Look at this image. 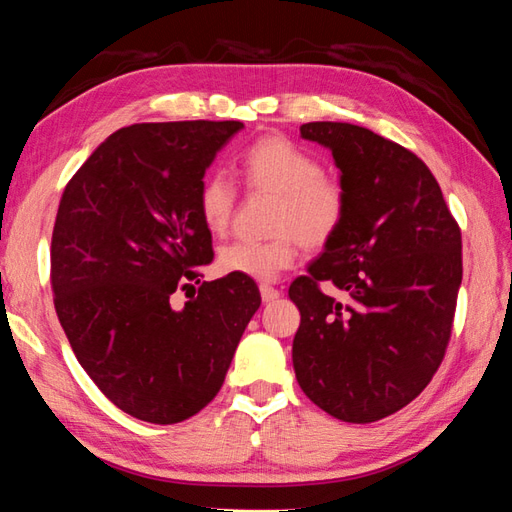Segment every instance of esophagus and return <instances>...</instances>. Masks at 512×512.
<instances>
[{
    "label": "esophagus",
    "mask_w": 512,
    "mask_h": 512,
    "mask_svg": "<svg viewBox=\"0 0 512 512\" xmlns=\"http://www.w3.org/2000/svg\"><path fill=\"white\" fill-rule=\"evenodd\" d=\"M259 293H262V300L264 302H273V300H277V298L282 296V291L271 287V284H262V287H259Z\"/></svg>",
    "instance_id": "34e87169"
}]
</instances>
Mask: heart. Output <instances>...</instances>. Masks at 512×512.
Returning a JSON list of instances; mask_svg holds the SVG:
<instances>
[{
	"label": "heart",
	"mask_w": 512,
	"mask_h": 512,
	"mask_svg": "<svg viewBox=\"0 0 512 512\" xmlns=\"http://www.w3.org/2000/svg\"><path fill=\"white\" fill-rule=\"evenodd\" d=\"M248 192L271 194V232L266 241H232L219 253L223 273L250 280H273L296 262L300 244L323 250L341 235L350 214V189L343 178L327 173L323 160L284 135H264L246 146L237 160ZM198 216L212 235L230 228L237 187L225 173L203 178L196 194Z\"/></svg>",
	"instance_id": "b5f03b06"
}]
</instances>
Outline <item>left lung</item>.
Wrapping results in <instances>:
<instances>
[{
  "label": "left lung",
  "mask_w": 512,
  "mask_h": 512,
  "mask_svg": "<svg viewBox=\"0 0 512 512\" xmlns=\"http://www.w3.org/2000/svg\"><path fill=\"white\" fill-rule=\"evenodd\" d=\"M300 135L332 149L350 214L289 287L300 309L293 368L325 413L375 422L413 402L445 359L461 228L427 164L404 146L341 121H309Z\"/></svg>",
  "instance_id": "left-lung-1"
}]
</instances>
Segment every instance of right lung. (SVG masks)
<instances>
[{"instance_id":"obj_1","label":"right lung","mask_w":512,"mask_h":512,"mask_svg":"<svg viewBox=\"0 0 512 512\" xmlns=\"http://www.w3.org/2000/svg\"><path fill=\"white\" fill-rule=\"evenodd\" d=\"M241 128L205 119L121 128L60 198L51 235L58 320L99 391L137 420L176 424L210 404L262 305L250 277L201 282L214 250L196 194ZM194 281L199 293L176 308L175 293Z\"/></svg>"}]
</instances>
